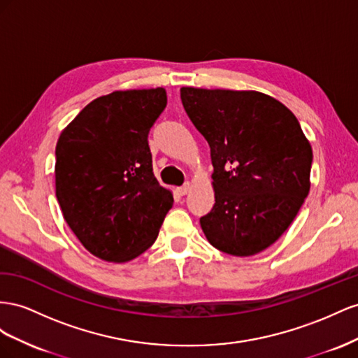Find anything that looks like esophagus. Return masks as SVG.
Wrapping results in <instances>:
<instances>
[{"instance_id": "obj_1", "label": "esophagus", "mask_w": 358, "mask_h": 358, "mask_svg": "<svg viewBox=\"0 0 358 358\" xmlns=\"http://www.w3.org/2000/svg\"><path fill=\"white\" fill-rule=\"evenodd\" d=\"M177 190H178L180 195H187V193L192 190V185L187 181V182H185V185H182L181 187H178Z\"/></svg>"}]
</instances>
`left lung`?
I'll return each mask as SVG.
<instances>
[{
  "instance_id": "obj_1",
  "label": "left lung",
  "mask_w": 358,
  "mask_h": 358,
  "mask_svg": "<svg viewBox=\"0 0 358 358\" xmlns=\"http://www.w3.org/2000/svg\"><path fill=\"white\" fill-rule=\"evenodd\" d=\"M180 94L211 151L216 202L199 220L203 234L234 257L265 250L309 195L313 155L299 120L259 91L182 87Z\"/></svg>"
}]
</instances>
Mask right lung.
<instances>
[{"mask_svg": "<svg viewBox=\"0 0 358 358\" xmlns=\"http://www.w3.org/2000/svg\"><path fill=\"white\" fill-rule=\"evenodd\" d=\"M165 106V88L114 91L88 103L58 138V203L78 240L100 259L126 262L144 253L172 207L148 147Z\"/></svg>", "mask_w": 358, "mask_h": 358, "instance_id": "right-lung-1", "label": "right lung"}]
</instances>
